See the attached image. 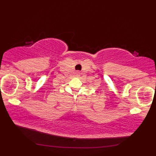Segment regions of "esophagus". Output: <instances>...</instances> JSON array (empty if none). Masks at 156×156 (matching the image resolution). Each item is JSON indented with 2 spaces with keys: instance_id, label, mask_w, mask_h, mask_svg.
Listing matches in <instances>:
<instances>
[{
  "instance_id": "obj_1",
  "label": "esophagus",
  "mask_w": 156,
  "mask_h": 156,
  "mask_svg": "<svg viewBox=\"0 0 156 156\" xmlns=\"http://www.w3.org/2000/svg\"><path fill=\"white\" fill-rule=\"evenodd\" d=\"M77 73H78V74H79V73H80V72H77Z\"/></svg>"
}]
</instances>
